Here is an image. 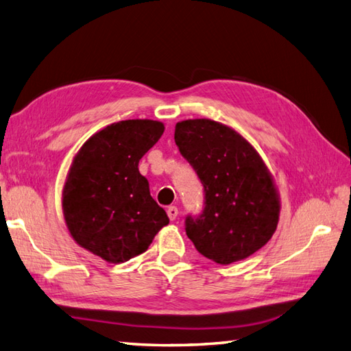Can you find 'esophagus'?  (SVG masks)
<instances>
[{
  "label": "esophagus",
  "instance_id": "34e87169",
  "mask_svg": "<svg viewBox=\"0 0 351 351\" xmlns=\"http://www.w3.org/2000/svg\"><path fill=\"white\" fill-rule=\"evenodd\" d=\"M167 217L170 221H175L178 217V208L176 206H169L167 208Z\"/></svg>",
  "mask_w": 351,
  "mask_h": 351
}]
</instances>
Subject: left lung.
Masks as SVG:
<instances>
[{"label": "left lung", "instance_id": "obj_1", "mask_svg": "<svg viewBox=\"0 0 351 351\" xmlns=\"http://www.w3.org/2000/svg\"><path fill=\"white\" fill-rule=\"evenodd\" d=\"M175 142L204 191L202 213L185 218L195 249L228 265L267 245L277 228L280 203L255 148L228 125L206 119L178 123Z\"/></svg>", "mask_w": 351, "mask_h": 351}]
</instances>
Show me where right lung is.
<instances>
[{
  "mask_svg": "<svg viewBox=\"0 0 351 351\" xmlns=\"http://www.w3.org/2000/svg\"><path fill=\"white\" fill-rule=\"evenodd\" d=\"M163 132V123L152 120L112 123L84 143L69 169L62 199L68 230L80 246L108 263L145 252L169 223L138 169Z\"/></svg>",
  "mask_w": 351,
  "mask_h": 351,
  "instance_id": "1",
  "label": "right lung"
}]
</instances>
